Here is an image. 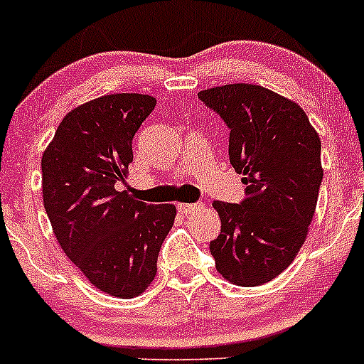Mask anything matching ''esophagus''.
Returning a JSON list of instances; mask_svg holds the SVG:
<instances>
[{
  "instance_id": "esophagus-1",
  "label": "esophagus",
  "mask_w": 364,
  "mask_h": 364,
  "mask_svg": "<svg viewBox=\"0 0 364 364\" xmlns=\"http://www.w3.org/2000/svg\"><path fill=\"white\" fill-rule=\"evenodd\" d=\"M199 209H203V204H179L178 205V211L181 213V215H185V216H188V215H193V213L196 211H199Z\"/></svg>"
}]
</instances>
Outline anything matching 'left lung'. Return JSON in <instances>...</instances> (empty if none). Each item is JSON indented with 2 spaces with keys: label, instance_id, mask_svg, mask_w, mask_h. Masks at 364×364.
I'll return each mask as SVG.
<instances>
[{
  "label": "left lung",
  "instance_id": "1",
  "mask_svg": "<svg viewBox=\"0 0 364 364\" xmlns=\"http://www.w3.org/2000/svg\"><path fill=\"white\" fill-rule=\"evenodd\" d=\"M220 114L230 164L247 185L241 204L215 200L222 230L209 250L227 282L255 287L287 269L308 236L322 181L321 137L296 102L257 84L199 93Z\"/></svg>",
  "mask_w": 364,
  "mask_h": 364
}]
</instances>
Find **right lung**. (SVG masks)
<instances>
[{
  "instance_id": "right-lung-1",
  "label": "right lung",
  "mask_w": 364,
  "mask_h": 364,
  "mask_svg": "<svg viewBox=\"0 0 364 364\" xmlns=\"http://www.w3.org/2000/svg\"><path fill=\"white\" fill-rule=\"evenodd\" d=\"M156 98L104 95L72 109L42 155V193L58 243L91 285L130 299L156 277L176 205H149L116 183L128 178L132 139Z\"/></svg>"
}]
</instances>
